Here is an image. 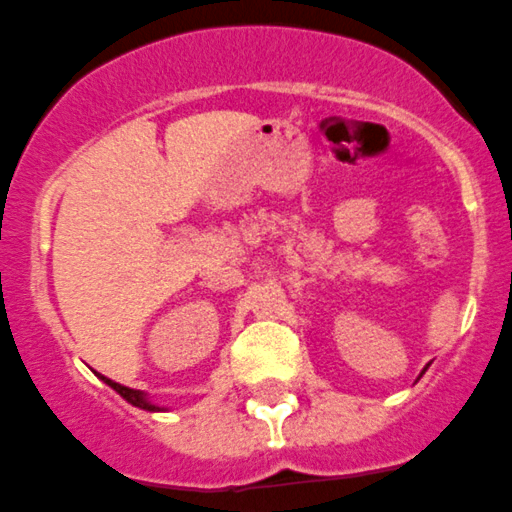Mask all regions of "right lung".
<instances>
[{
	"label": "right lung",
	"instance_id": "add662e5",
	"mask_svg": "<svg viewBox=\"0 0 512 512\" xmlns=\"http://www.w3.org/2000/svg\"><path fill=\"white\" fill-rule=\"evenodd\" d=\"M100 379H103L105 384L111 386V389H116L118 394L123 396V399H126V401H131L133 407H138V409H146V412H159V407H156V404H151V401H146V396H143L141 391H136V389H128V386H121V384H116V381L105 379V376H100Z\"/></svg>",
	"mask_w": 512,
	"mask_h": 512
}]
</instances>
